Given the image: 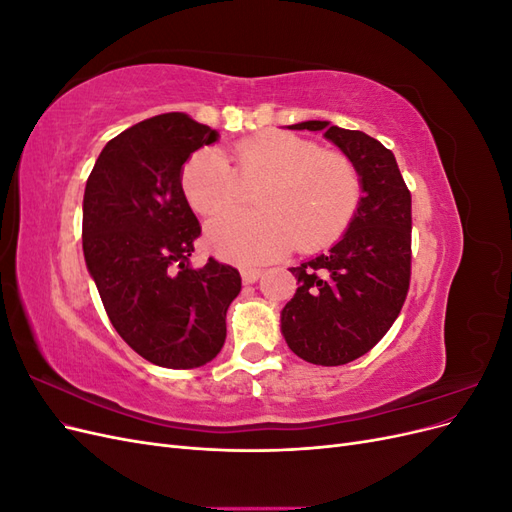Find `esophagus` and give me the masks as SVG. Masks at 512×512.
<instances>
[{"instance_id": "34e87169", "label": "esophagus", "mask_w": 512, "mask_h": 512, "mask_svg": "<svg viewBox=\"0 0 512 512\" xmlns=\"http://www.w3.org/2000/svg\"><path fill=\"white\" fill-rule=\"evenodd\" d=\"M262 269H258V267H241V277H243V284H254V282H258L260 277H262Z\"/></svg>"}]
</instances>
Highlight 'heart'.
<instances>
[{
    "label": "heart",
    "instance_id": "1",
    "mask_svg": "<svg viewBox=\"0 0 512 512\" xmlns=\"http://www.w3.org/2000/svg\"><path fill=\"white\" fill-rule=\"evenodd\" d=\"M245 187L261 188V211L218 215L207 226L211 250L235 262L280 256L294 243L314 252L342 235L361 200L359 170L348 156L288 132L245 138L228 158L200 149L181 168V190L196 213L236 206Z\"/></svg>",
    "mask_w": 512,
    "mask_h": 512
}]
</instances>
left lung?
<instances>
[{
	"label": "left lung",
	"instance_id": "obj_1",
	"mask_svg": "<svg viewBox=\"0 0 512 512\" xmlns=\"http://www.w3.org/2000/svg\"><path fill=\"white\" fill-rule=\"evenodd\" d=\"M288 128L324 132L361 177L363 196L344 237L290 269L299 288L282 309V333L294 354L314 365H346L380 342L408 297L412 196L393 151L376 138L329 121Z\"/></svg>",
	"mask_w": 512,
	"mask_h": 512
}]
</instances>
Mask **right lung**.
<instances>
[{
    "label": "right lung",
    "mask_w": 512,
    "mask_h": 512,
    "mask_svg": "<svg viewBox=\"0 0 512 512\" xmlns=\"http://www.w3.org/2000/svg\"><path fill=\"white\" fill-rule=\"evenodd\" d=\"M218 132L185 113L145 119L108 141L85 185L83 254L100 299L134 352L153 365L213 361L226 312L241 292L235 267H190L200 224L181 190V168Z\"/></svg>",
    "instance_id": "right-lung-1"
}]
</instances>
